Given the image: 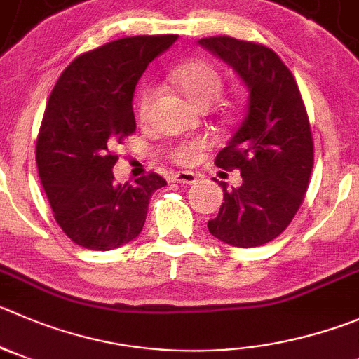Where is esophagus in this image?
Wrapping results in <instances>:
<instances>
[{"mask_svg": "<svg viewBox=\"0 0 359 359\" xmlns=\"http://www.w3.org/2000/svg\"><path fill=\"white\" fill-rule=\"evenodd\" d=\"M172 180L177 184H187V186H191V184H195L196 180H198V177L193 172H177L175 175L172 177Z\"/></svg>", "mask_w": 359, "mask_h": 359, "instance_id": "obj_1", "label": "esophagus"}]
</instances>
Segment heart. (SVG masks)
<instances>
[{
    "label": "heart",
    "mask_w": 359,
    "mask_h": 359,
    "mask_svg": "<svg viewBox=\"0 0 359 359\" xmlns=\"http://www.w3.org/2000/svg\"><path fill=\"white\" fill-rule=\"evenodd\" d=\"M173 83L198 108H209L210 104L223 92V78H221L219 70L212 63L203 62V60H196V62L180 67L173 74ZM156 95L157 90L154 86H147L142 95H140L138 115L142 120L149 116ZM207 145L209 143L205 140H193V142L180 143L172 150V159L180 164H189L198 159L200 154L207 149Z\"/></svg>",
    "instance_id": "obj_1"
}]
</instances>
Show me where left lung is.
Here are the masks:
<instances>
[{
    "instance_id": "1",
    "label": "left lung",
    "mask_w": 359,
    "mask_h": 359,
    "mask_svg": "<svg viewBox=\"0 0 359 359\" xmlns=\"http://www.w3.org/2000/svg\"><path fill=\"white\" fill-rule=\"evenodd\" d=\"M248 86V111L216 166L239 170L243 184L223 187L219 212L207 223L216 239L255 248L276 239L299 210L313 168L310 120L292 72L273 49L232 36L200 39Z\"/></svg>"
}]
</instances>
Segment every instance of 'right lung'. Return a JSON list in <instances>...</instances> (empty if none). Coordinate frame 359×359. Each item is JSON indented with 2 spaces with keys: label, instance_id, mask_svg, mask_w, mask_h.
Masks as SVG:
<instances>
[{
  "label": "right lung",
  "instance_id": "add662e5",
  "mask_svg": "<svg viewBox=\"0 0 359 359\" xmlns=\"http://www.w3.org/2000/svg\"><path fill=\"white\" fill-rule=\"evenodd\" d=\"M175 40L140 35L104 43L74 60L53 88L36 138V166L56 223L78 246L109 251L136 239L150 196L166 186L157 173L116 184L113 147L136 130V83Z\"/></svg>",
  "mask_w": 359,
  "mask_h": 359
}]
</instances>
